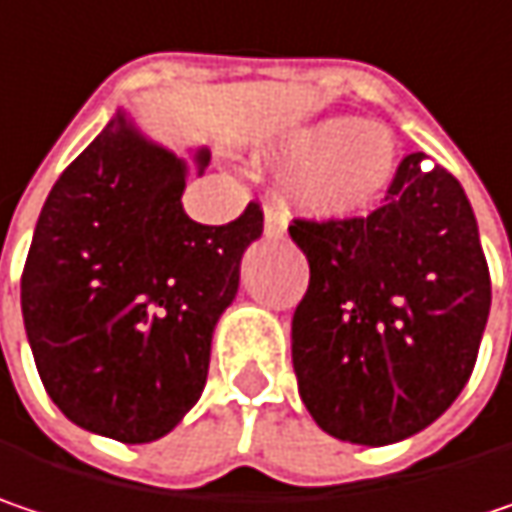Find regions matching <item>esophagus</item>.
<instances>
[{
    "mask_svg": "<svg viewBox=\"0 0 512 512\" xmlns=\"http://www.w3.org/2000/svg\"><path fill=\"white\" fill-rule=\"evenodd\" d=\"M282 230H285V209L276 206V203H268L265 206V236H282Z\"/></svg>",
    "mask_w": 512,
    "mask_h": 512,
    "instance_id": "34e87169",
    "label": "esophagus"
}]
</instances>
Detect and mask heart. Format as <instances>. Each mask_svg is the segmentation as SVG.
Instances as JSON below:
<instances>
[{
  "instance_id": "b5f03b06",
  "label": "heart",
  "mask_w": 512,
  "mask_h": 512,
  "mask_svg": "<svg viewBox=\"0 0 512 512\" xmlns=\"http://www.w3.org/2000/svg\"><path fill=\"white\" fill-rule=\"evenodd\" d=\"M285 157L297 163L285 180L294 201L320 218H347L387 189L396 171V136L379 122L335 116L294 130Z\"/></svg>"
}]
</instances>
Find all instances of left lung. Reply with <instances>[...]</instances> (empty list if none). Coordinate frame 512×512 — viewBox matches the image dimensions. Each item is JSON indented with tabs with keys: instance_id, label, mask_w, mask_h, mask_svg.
<instances>
[{
	"instance_id": "obj_1",
	"label": "left lung",
	"mask_w": 512,
	"mask_h": 512,
	"mask_svg": "<svg viewBox=\"0 0 512 512\" xmlns=\"http://www.w3.org/2000/svg\"><path fill=\"white\" fill-rule=\"evenodd\" d=\"M408 154L364 218H294L309 291L291 358L314 422L387 446L437 420L469 382L490 314V268L455 177Z\"/></svg>"
}]
</instances>
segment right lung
<instances>
[{"label": "right lung", "mask_w": 512, "mask_h": 512, "mask_svg": "<svg viewBox=\"0 0 512 512\" xmlns=\"http://www.w3.org/2000/svg\"><path fill=\"white\" fill-rule=\"evenodd\" d=\"M198 168L209 151L195 154ZM186 163L119 110L57 177L22 268V320L57 408L119 443L168 434L201 399L212 329L262 236L250 201L206 227L183 212Z\"/></svg>", "instance_id": "1"}]
</instances>
